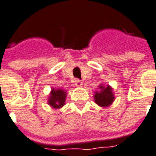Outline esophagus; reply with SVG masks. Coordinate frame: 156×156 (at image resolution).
Wrapping results in <instances>:
<instances>
[{
    "mask_svg": "<svg viewBox=\"0 0 156 156\" xmlns=\"http://www.w3.org/2000/svg\"><path fill=\"white\" fill-rule=\"evenodd\" d=\"M75 84H76V87H82V81L80 80H76V81H75Z\"/></svg>",
    "mask_w": 156,
    "mask_h": 156,
    "instance_id": "obj_1",
    "label": "esophagus"
}]
</instances>
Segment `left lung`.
<instances>
[{"label": "left lung", "instance_id": "8db88e82", "mask_svg": "<svg viewBox=\"0 0 156 156\" xmlns=\"http://www.w3.org/2000/svg\"><path fill=\"white\" fill-rule=\"evenodd\" d=\"M114 100V94L112 92V88L109 85L106 87L100 85L99 87V91H96L94 93L95 103L101 107L109 106Z\"/></svg>", "mask_w": 156, "mask_h": 156}]
</instances>
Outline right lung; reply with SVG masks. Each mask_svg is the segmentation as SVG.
<instances>
[{"label": "right lung", "mask_w": 156, "mask_h": 156, "mask_svg": "<svg viewBox=\"0 0 156 156\" xmlns=\"http://www.w3.org/2000/svg\"><path fill=\"white\" fill-rule=\"evenodd\" d=\"M66 91L61 88H52L50 97L48 99V104L53 108H61L65 104L66 100Z\"/></svg>", "instance_id": "obj_1"}]
</instances>
